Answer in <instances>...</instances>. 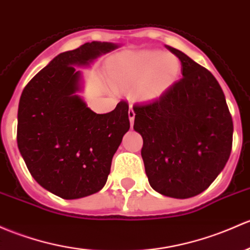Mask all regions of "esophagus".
Segmentation results:
<instances>
[{
    "instance_id": "esophagus-1",
    "label": "esophagus",
    "mask_w": 250,
    "mask_h": 250,
    "mask_svg": "<svg viewBox=\"0 0 250 250\" xmlns=\"http://www.w3.org/2000/svg\"><path fill=\"white\" fill-rule=\"evenodd\" d=\"M128 117H129L130 125H133V121H134V118H135V112H134V110H133L132 106L129 107V111H128Z\"/></svg>"
}]
</instances>
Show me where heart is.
I'll list each match as a JSON object with an SVG mask.
<instances>
[{
  "instance_id": "obj_1",
  "label": "heart",
  "mask_w": 250,
  "mask_h": 250,
  "mask_svg": "<svg viewBox=\"0 0 250 250\" xmlns=\"http://www.w3.org/2000/svg\"><path fill=\"white\" fill-rule=\"evenodd\" d=\"M180 63L176 57L160 51H136L120 56L115 63L114 78L120 85H136L141 99H152L164 93L176 81Z\"/></svg>"
}]
</instances>
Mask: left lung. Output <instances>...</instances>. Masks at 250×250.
Listing matches in <instances>:
<instances>
[{"instance_id": "1", "label": "left lung", "mask_w": 250, "mask_h": 250, "mask_svg": "<svg viewBox=\"0 0 250 250\" xmlns=\"http://www.w3.org/2000/svg\"><path fill=\"white\" fill-rule=\"evenodd\" d=\"M182 78L159 98L133 106L134 129L149 186L159 194L188 199L206 190L224 169L233 125L222 87L206 68L180 50Z\"/></svg>"}]
</instances>
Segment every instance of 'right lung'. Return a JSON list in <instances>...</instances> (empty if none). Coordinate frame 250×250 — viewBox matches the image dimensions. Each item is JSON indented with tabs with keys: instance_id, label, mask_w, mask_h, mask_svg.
I'll use <instances>...</instances> for the list:
<instances>
[{
	"instance_id": "right-lung-1",
	"label": "right lung",
	"mask_w": 250,
	"mask_h": 250,
	"mask_svg": "<svg viewBox=\"0 0 250 250\" xmlns=\"http://www.w3.org/2000/svg\"><path fill=\"white\" fill-rule=\"evenodd\" d=\"M91 42L57 55L31 79L18 110V147L32 177L44 189L72 200L104 187L111 160L129 130L128 103L96 114L83 102L81 73L101 55L117 49Z\"/></svg>"
}]
</instances>
